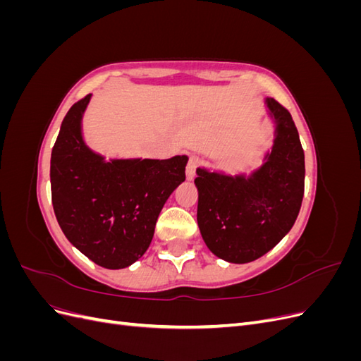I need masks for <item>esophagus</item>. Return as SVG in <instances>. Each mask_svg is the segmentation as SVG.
Instances as JSON below:
<instances>
[{"label": "esophagus", "instance_id": "esophagus-1", "mask_svg": "<svg viewBox=\"0 0 361 361\" xmlns=\"http://www.w3.org/2000/svg\"><path fill=\"white\" fill-rule=\"evenodd\" d=\"M200 164V159L199 157H190V161H188V166H187V179L188 180H192L194 176H195V169H197V166Z\"/></svg>", "mask_w": 361, "mask_h": 361}]
</instances>
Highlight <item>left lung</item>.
<instances>
[{
  "instance_id": "8db88e82",
  "label": "left lung",
  "mask_w": 361,
  "mask_h": 361,
  "mask_svg": "<svg viewBox=\"0 0 361 361\" xmlns=\"http://www.w3.org/2000/svg\"><path fill=\"white\" fill-rule=\"evenodd\" d=\"M274 126L272 146L250 171L226 173L197 169V223L212 253L231 264L264 256L288 235L304 195V152L286 108L264 99Z\"/></svg>"
}]
</instances>
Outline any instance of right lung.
I'll use <instances>...</instances> for the list:
<instances>
[{
	"mask_svg": "<svg viewBox=\"0 0 361 361\" xmlns=\"http://www.w3.org/2000/svg\"><path fill=\"white\" fill-rule=\"evenodd\" d=\"M92 94L72 105L51 154L52 206L69 243L96 265L122 269L146 253L164 203L185 180L188 157L110 158L84 138Z\"/></svg>",
	"mask_w": 361,
	"mask_h": 361,
	"instance_id": "obj_1",
	"label": "right lung"
}]
</instances>
